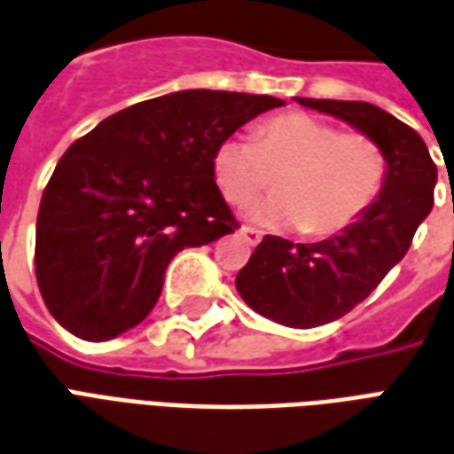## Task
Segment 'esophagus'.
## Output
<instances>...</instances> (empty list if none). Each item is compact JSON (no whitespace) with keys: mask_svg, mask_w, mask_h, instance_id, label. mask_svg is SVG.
<instances>
[{"mask_svg":"<svg viewBox=\"0 0 454 454\" xmlns=\"http://www.w3.org/2000/svg\"><path fill=\"white\" fill-rule=\"evenodd\" d=\"M240 236L246 238V240H247V243H250V246H257V243L262 240V233H260L257 228H250V226L240 228Z\"/></svg>","mask_w":454,"mask_h":454,"instance_id":"esophagus-1","label":"esophagus"}]
</instances>
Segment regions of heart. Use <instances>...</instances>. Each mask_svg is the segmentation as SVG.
I'll return each mask as SVG.
<instances>
[{
  "instance_id": "heart-1",
  "label": "heart",
  "mask_w": 454,
  "mask_h": 454,
  "mask_svg": "<svg viewBox=\"0 0 454 454\" xmlns=\"http://www.w3.org/2000/svg\"><path fill=\"white\" fill-rule=\"evenodd\" d=\"M211 175L233 207L255 201L275 177L277 197L260 204L253 218L324 240L350 231L377 204L389 160L380 140L362 130L289 112L260 123L255 143L240 136L221 140Z\"/></svg>"
}]
</instances>
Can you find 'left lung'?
<instances>
[{
    "label": "left lung",
    "mask_w": 454,
    "mask_h": 454,
    "mask_svg": "<svg viewBox=\"0 0 454 454\" xmlns=\"http://www.w3.org/2000/svg\"><path fill=\"white\" fill-rule=\"evenodd\" d=\"M296 102L377 138L389 160L384 192L350 231L314 246L265 236L238 272V292L257 314L289 328H316L364 301L409 253L433 208L438 168L419 133L374 104L301 97Z\"/></svg>",
    "instance_id": "left-lung-1"
}]
</instances>
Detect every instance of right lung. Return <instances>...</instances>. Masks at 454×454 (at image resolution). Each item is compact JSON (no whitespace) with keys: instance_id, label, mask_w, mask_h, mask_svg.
Returning <instances> with one entry per match:
<instances>
[{"instance_id":"obj_1","label":"right lung","mask_w":454,"mask_h":454,"mask_svg":"<svg viewBox=\"0 0 454 454\" xmlns=\"http://www.w3.org/2000/svg\"><path fill=\"white\" fill-rule=\"evenodd\" d=\"M282 104L187 90L133 104L74 140L35 223V279L55 321L94 342L138 325L179 250L240 226L211 175L214 148Z\"/></svg>"}]
</instances>
